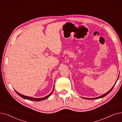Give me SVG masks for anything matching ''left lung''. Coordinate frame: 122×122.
<instances>
[{"instance_id": "1", "label": "left lung", "mask_w": 122, "mask_h": 122, "mask_svg": "<svg viewBox=\"0 0 122 122\" xmlns=\"http://www.w3.org/2000/svg\"><path fill=\"white\" fill-rule=\"evenodd\" d=\"M118 78H119V77H118ZM118 79H117V80H118ZM117 81H116V82H117ZM116 83L115 84V85H114V86L112 88H111V90H110V91H109L107 93H106V94H104V95H102V96H100V97H97V98H84V99H99V98H102V97H105V96H106V95H108L111 91H112V89H113V88H114V87L115 86V84H116Z\"/></svg>"}]
</instances>
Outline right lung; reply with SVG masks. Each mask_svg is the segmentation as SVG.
I'll return each mask as SVG.
<instances>
[{
    "label": "right lung",
    "instance_id": "add662e5",
    "mask_svg": "<svg viewBox=\"0 0 122 122\" xmlns=\"http://www.w3.org/2000/svg\"><path fill=\"white\" fill-rule=\"evenodd\" d=\"M54 90V89H53ZM53 91H52V92L49 94L48 96H47L45 97H43V98H33V97H28V96H24V95H21L20 94V93H18L17 92H16L15 91V92H16V93L19 95V96H20L21 97L23 98V99H27V100H31V101H42V100H45L46 99H47V98H48L50 95L52 94V92H53Z\"/></svg>",
    "mask_w": 122,
    "mask_h": 122
}]
</instances>
